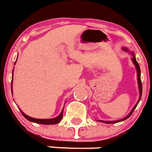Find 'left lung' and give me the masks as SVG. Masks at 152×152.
<instances>
[{"label": "left lung", "mask_w": 152, "mask_h": 152, "mask_svg": "<svg viewBox=\"0 0 152 152\" xmlns=\"http://www.w3.org/2000/svg\"><path fill=\"white\" fill-rule=\"evenodd\" d=\"M122 49H123L124 51H127V52H129L131 54V56H132V58H131V61H132V62L134 63V65L135 68H136V71H137V84H138V90H139V94H140V96H139V99H138V101H137V103L136 104H135L134 106V107L132 108V110H131V112H130L128 114H127L126 117H124V118H122V119L121 120H117V121H99V122H102V123H106V124H114V123H117V122H121V121H125L126 119H127L128 117H130V116L132 114V113L134 112V109L136 108V107L137 106V104H138L139 101H140V100H141V94H142V84H141V69H140V66H139L138 63H137V60H136V58H135V55L134 52H131L129 50H128V48H125V47H124V48H122Z\"/></svg>", "instance_id": "8db88e82"}]
</instances>
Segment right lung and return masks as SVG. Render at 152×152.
Masks as SVG:
<instances>
[{
  "instance_id": "obj_1",
  "label": "right lung",
  "mask_w": 152,
  "mask_h": 152,
  "mask_svg": "<svg viewBox=\"0 0 152 152\" xmlns=\"http://www.w3.org/2000/svg\"><path fill=\"white\" fill-rule=\"evenodd\" d=\"M15 63H16V62H15ZM12 73H13V71H12ZM12 75H13V74H12ZM12 82H13V76H12V81H11V92H12ZM12 94H13V92H12ZM63 110H64V108L62 109L60 114H59L58 117H54V118H50V119H37V118H33V117H29V116L26 115L21 109H20V111L21 112L22 115L24 116L28 121H29L34 122V123L37 124H47V125H49V124H56L59 123V122L61 121V120H62V114H63Z\"/></svg>"
}]
</instances>
